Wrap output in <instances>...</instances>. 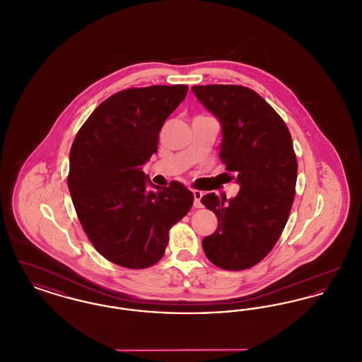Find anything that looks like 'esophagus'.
<instances>
[{
    "label": "esophagus",
    "mask_w": 362,
    "mask_h": 362,
    "mask_svg": "<svg viewBox=\"0 0 362 362\" xmlns=\"http://www.w3.org/2000/svg\"><path fill=\"white\" fill-rule=\"evenodd\" d=\"M192 195H194V207H202V204H201V199H202V197H204V194H202V191H198V189H194L192 191Z\"/></svg>",
    "instance_id": "34e87169"
}]
</instances>
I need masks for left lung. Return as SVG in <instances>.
I'll use <instances>...</instances> for the list:
<instances>
[{"label": "left lung", "instance_id": "8db88e82", "mask_svg": "<svg viewBox=\"0 0 362 362\" xmlns=\"http://www.w3.org/2000/svg\"><path fill=\"white\" fill-rule=\"evenodd\" d=\"M191 90L220 122V158L225 173L240 186L230 199L214 192L201 199L218 220L202 247L213 264L244 270L273 250L288 221L297 179L292 137L273 107L250 88L194 86Z\"/></svg>", "mask_w": 362, "mask_h": 362}]
</instances>
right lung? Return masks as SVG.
Here are the masks:
<instances>
[{"label": "right lung", "mask_w": 362, "mask_h": 362, "mask_svg": "<svg viewBox=\"0 0 362 362\" xmlns=\"http://www.w3.org/2000/svg\"><path fill=\"white\" fill-rule=\"evenodd\" d=\"M187 86L130 88L104 100L86 119L69 155L71 201L96 251L127 269H146L164 255L168 230L192 206L179 182L152 189L142 171L160 130Z\"/></svg>", "instance_id": "add662e5"}]
</instances>
